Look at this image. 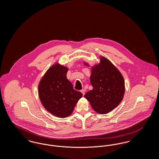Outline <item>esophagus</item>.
I'll return each instance as SVG.
<instances>
[{
    "instance_id": "esophagus-1",
    "label": "esophagus",
    "mask_w": 159,
    "mask_h": 159,
    "mask_svg": "<svg viewBox=\"0 0 159 159\" xmlns=\"http://www.w3.org/2000/svg\"><path fill=\"white\" fill-rule=\"evenodd\" d=\"M80 92H82V93L83 94V95H84V93H85V92H84V89H82V90H81V91H80Z\"/></svg>"
}]
</instances>
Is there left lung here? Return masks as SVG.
Here are the masks:
<instances>
[{"label": "left lung", "instance_id": "obj_1", "mask_svg": "<svg viewBox=\"0 0 159 159\" xmlns=\"http://www.w3.org/2000/svg\"><path fill=\"white\" fill-rule=\"evenodd\" d=\"M85 66H89L84 62ZM93 89L84 95L92 108L99 114L112 111L121 102L125 87L123 77L110 61L101 57L100 62L91 68Z\"/></svg>", "mask_w": 159, "mask_h": 159}]
</instances>
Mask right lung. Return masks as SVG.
I'll return each instance as SVG.
<instances>
[{"mask_svg":"<svg viewBox=\"0 0 159 159\" xmlns=\"http://www.w3.org/2000/svg\"><path fill=\"white\" fill-rule=\"evenodd\" d=\"M68 68L58 63L49 68L41 79L38 87L39 97L46 110L53 116L65 118L73 113L80 92L73 89L67 79Z\"/></svg>","mask_w":159,"mask_h":159,"instance_id":"obj_1","label":"right lung"}]
</instances>
